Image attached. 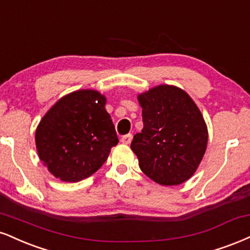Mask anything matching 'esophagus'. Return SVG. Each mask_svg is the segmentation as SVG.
Instances as JSON below:
<instances>
[{
  "instance_id": "1",
  "label": "esophagus",
  "mask_w": 250,
  "mask_h": 250,
  "mask_svg": "<svg viewBox=\"0 0 250 250\" xmlns=\"http://www.w3.org/2000/svg\"><path fill=\"white\" fill-rule=\"evenodd\" d=\"M131 140H133V135L131 134H127V135H123L121 137V142L123 144H130Z\"/></svg>"
}]
</instances>
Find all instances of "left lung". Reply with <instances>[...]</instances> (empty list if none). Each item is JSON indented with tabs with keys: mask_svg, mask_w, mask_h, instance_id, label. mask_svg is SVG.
I'll list each match as a JSON object with an SVG mask.
<instances>
[{
	"mask_svg": "<svg viewBox=\"0 0 250 250\" xmlns=\"http://www.w3.org/2000/svg\"><path fill=\"white\" fill-rule=\"evenodd\" d=\"M143 129L130 148L144 174L161 185H179L195 172L207 146L197 104L178 87L161 85L138 95Z\"/></svg>",
	"mask_w": 250,
	"mask_h": 250,
	"instance_id": "1",
	"label": "left lung"
}]
</instances>
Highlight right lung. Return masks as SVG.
Returning <instances> with one entry per match:
<instances>
[{
	"mask_svg": "<svg viewBox=\"0 0 250 250\" xmlns=\"http://www.w3.org/2000/svg\"><path fill=\"white\" fill-rule=\"evenodd\" d=\"M106 98L92 89L64 96L45 114L36 146L41 161L56 178L70 183L92 176L119 143Z\"/></svg>",
	"mask_w": 250,
	"mask_h": 250,
	"instance_id": "right-lung-1",
	"label": "right lung"
}]
</instances>
